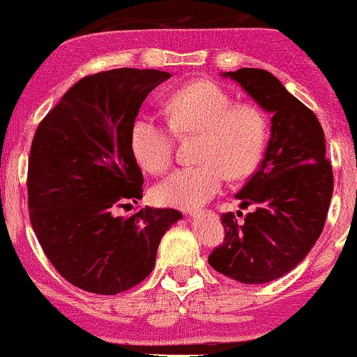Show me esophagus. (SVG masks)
<instances>
[{"mask_svg": "<svg viewBox=\"0 0 357 357\" xmlns=\"http://www.w3.org/2000/svg\"><path fill=\"white\" fill-rule=\"evenodd\" d=\"M199 213H201L199 210H190V211H189V215H190V217H197V215H199Z\"/></svg>", "mask_w": 357, "mask_h": 357, "instance_id": "1", "label": "esophagus"}]
</instances>
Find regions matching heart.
Masks as SVG:
<instances>
[{
    "instance_id": "b5f03b06",
    "label": "heart",
    "mask_w": 357,
    "mask_h": 357,
    "mask_svg": "<svg viewBox=\"0 0 357 357\" xmlns=\"http://www.w3.org/2000/svg\"><path fill=\"white\" fill-rule=\"evenodd\" d=\"M167 123L151 114L132 126V151L137 163L151 174H165L174 163V133L197 135L196 167L182 168L156 183L153 196L167 206L194 208L220 192L229 178L248 175L259 163L267 139L264 112L234 98L210 81L175 90L165 100Z\"/></svg>"
}]
</instances>
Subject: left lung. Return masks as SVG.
<instances>
[{
  "label": "left lung",
  "mask_w": 357,
  "mask_h": 357,
  "mask_svg": "<svg viewBox=\"0 0 357 357\" xmlns=\"http://www.w3.org/2000/svg\"><path fill=\"white\" fill-rule=\"evenodd\" d=\"M220 76L273 118L262 163L236 194L241 208L257 210L243 224L234 213L222 215L225 239L208 262L239 283H271L295 269L323 232L333 194L324 132L316 114L267 70L243 67Z\"/></svg>",
  "instance_id": "1"
}]
</instances>
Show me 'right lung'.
<instances>
[{
	"mask_svg": "<svg viewBox=\"0 0 357 357\" xmlns=\"http://www.w3.org/2000/svg\"><path fill=\"white\" fill-rule=\"evenodd\" d=\"M170 73L104 70L77 81L45 116L31 146L27 192L36 238L63 280L84 291L116 295L146 280L165 232L182 218L146 206L132 126L144 98Z\"/></svg>",
	"mask_w": 357,
	"mask_h": 357,
	"instance_id": "right-lung-1",
	"label": "right lung"
}]
</instances>
